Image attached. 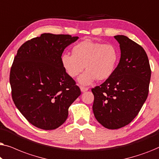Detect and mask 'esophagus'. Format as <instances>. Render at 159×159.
Wrapping results in <instances>:
<instances>
[{
	"label": "esophagus",
	"mask_w": 159,
	"mask_h": 159,
	"mask_svg": "<svg viewBox=\"0 0 159 159\" xmlns=\"http://www.w3.org/2000/svg\"><path fill=\"white\" fill-rule=\"evenodd\" d=\"M80 90H81V92L84 93L88 90V88H85V87H80Z\"/></svg>",
	"instance_id": "34e87169"
}]
</instances>
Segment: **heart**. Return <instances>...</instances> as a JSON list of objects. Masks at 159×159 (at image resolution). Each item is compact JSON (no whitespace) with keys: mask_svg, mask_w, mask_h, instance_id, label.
Wrapping results in <instances>:
<instances>
[{"mask_svg":"<svg viewBox=\"0 0 159 159\" xmlns=\"http://www.w3.org/2000/svg\"><path fill=\"white\" fill-rule=\"evenodd\" d=\"M119 59V53L115 45L87 39L73 47L72 55L63 54L61 64L67 75L73 78L85 68L87 71L78 78V82L88 85L96 79L104 81L111 77Z\"/></svg>","mask_w":159,"mask_h":159,"instance_id":"heart-1","label":"heart"}]
</instances>
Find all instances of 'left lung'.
I'll use <instances>...</instances> for the list:
<instances>
[{
	"mask_svg": "<svg viewBox=\"0 0 159 159\" xmlns=\"http://www.w3.org/2000/svg\"><path fill=\"white\" fill-rule=\"evenodd\" d=\"M121 56L116 70L92 89L93 114L104 127L116 129L129 124L146 101L151 71L144 49L125 35H116Z\"/></svg>",
	"mask_w": 159,
	"mask_h": 159,
	"instance_id": "obj_1",
	"label": "left lung"
}]
</instances>
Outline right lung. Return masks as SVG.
<instances>
[{
  "label": "right lung",
  "instance_id": "right-lung-1",
  "mask_svg": "<svg viewBox=\"0 0 159 159\" xmlns=\"http://www.w3.org/2000/svg\"><path fill=\"white\" fill-rule=\"evenodd\" d=\"M78 37L43 33L24 43L10 72L12 98L27 120L40 129H55L68 117V109L81 94L67 75L61 57Z\"/></svg>",
  "mask_w": 159,
  "mask_h": 159
}]
</instances>
